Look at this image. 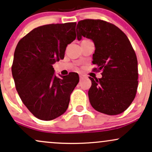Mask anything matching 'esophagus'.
Instances as JSON below:
<instances>
[{"instance_id":"1","label":"esophagus","mask_w":152,"mask_h":152,"mask_svg":"<svg viewBox=\"0 0 152 152\" xmlns=\"http://www.w3.org/2000/svg\"><path fill=\"white\" fill-rule=\"evenodd\" d=\"M85 77H86V76H85L84 75H83V74H79V78H80V80L83 79V78H84Z\"/></svg>"}]
</instances>
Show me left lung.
<instances>
[{
	"mask_svg": "<svg viewBox=\"0 0 152 152\" xmlns=\"http://www.w3.org/2000/svg\"><path fill=\"white\" fill-rule=\"evenodd\" d=\"M78 40L90 38L95 45L92 64L101 78H91L88 98L92 107L108 115H117L128 109L138 87V62L126 34L117 26L99 19L80 20L76 26Z\"/></svg>",
	"mask_w": 152,
	"mask_h": 152,
	"instance_id": "8db88e82",
	"label": "left lung"
}]
</instances>
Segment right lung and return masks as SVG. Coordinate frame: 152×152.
<instances>
[{"instance_id": "add662e5", "label": "right lung", "mask_w": 152, "mask_h": 152, "mask_svg": "<svg viewBox=\"0 0 152 152\" xmlns=\"http://www.w3.org/2000/svg\"><path fill=\"white\" fill-rule=\"evenodd\" d=\"M76 23L36 28L19 41L11 71L20 99L36 118L50 121L68 109L79 81L77 73L59 78L53 64L64 58L66 46L76 39Z\"/></svg>"}]
</instances>
